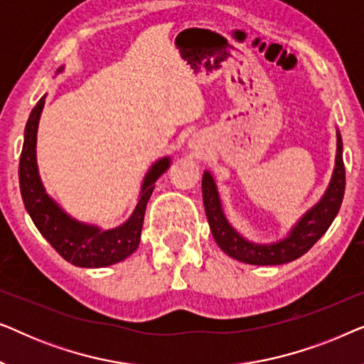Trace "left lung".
<instances>
[{
  "label": "left lung",
  "mask_w": 364,
  "mask_h": 364,
  "mask_svg": "<svg viewBox=\"0 0 364 364\" xmlns=\"http://www.w3.org/2000/svg\"><path fill=\"white\" fill-rule=\"evenodd\" d=\"M336 144V161L335 171L330 182V187L321 197V200L306 212L300 222L296 223L290 235L283 242L273 243V245H257L243 238L233 230L230 223L223 215L220 198H218L217 186L213 177L205 172L202 177V193L203 205L208 225H210L212 235L227 255L237 260L250 263V265H282V263L296 260L310 250L315 243L320 240L331 222L335 220L336 213L340 212L343 196H345L346 176L345 164H343V142L338 132Z\"/></svg>",
  "instance_id": "8db88e82"
}]
</instances>
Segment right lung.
<instances>
[{"label":"right lung","instance_id":"1","mask_svg":"<svg viewBox=\"0 0 364 364\" xmlns=\"http://www.w3.org/2000/svg\"><path fill=\"white\" fill-rule=\"evenodd\" d=\"M44 97L33 107L24 129V142L19 157V188L24 207L31 215L41 235L64 260L76 267L99 268L107 267L127 258L136 252L141 242L144 213L152 196L154 183L167 171L168 157L154 164L144 178L141 197L131 218L124 225L101 232L97 227L79 223L68 217L44 192L36 166V132Z\"/></svg>","mask_w":364,"mask_h":364}]
</instances>
